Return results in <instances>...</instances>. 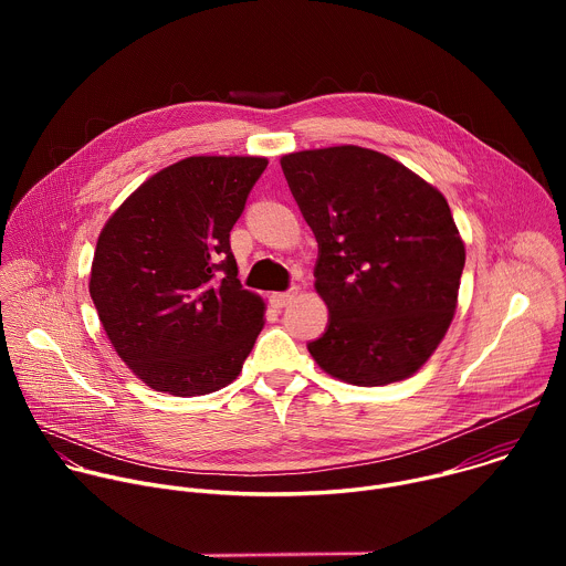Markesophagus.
<instances>
[{
  "label": "esophagus",
  "instance_id": "esophagus-1",
  "mask_svg": "<svg viewBox=\"0 0 566 566\" xmlns=\"http://www.w3.org/2000/svg\"><path fill=\"white\" fill-rule=\"evenodd\" d=\"M295 295H297V289L293 286L291 291H284V293H273L271 295V304L275 306V308H284L286 304H291L293 300H295Z\"/></svg>",
  "mask_w": 566,
  "mask_h": 566
}]
</instances>
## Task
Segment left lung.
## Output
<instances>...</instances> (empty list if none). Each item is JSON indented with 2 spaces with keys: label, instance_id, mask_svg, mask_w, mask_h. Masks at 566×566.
I'll return each mask as SVG.
<instances>
[{
  "label": "left lung",
  "instance_id": "8db88e82",
  "mask_svg": "<svg viewBox=\"0 0 566 566\" xmlns=\"http://www.w3.org/2000/svg\"><path fill=\"white\" fill-rule=\"evenodd\" d=\"M317 241L315 291L329 325L308 343L338 380L376 387L419 371L443 340L465 249L446 197L398 160L358 145L282 156Z\"/></svg>",
  "mask_w": 566,
  "mask_h": 566
}]
</instances>
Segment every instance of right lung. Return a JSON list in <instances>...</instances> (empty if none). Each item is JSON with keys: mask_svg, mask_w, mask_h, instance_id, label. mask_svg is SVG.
Masks as SVG:
<instances>
[{"mask_svg": "<svg viewBox=\"0 0 566 566\" xmlns=\"http://www.w3.org/2000/svg\"><path fill=\"white\" fill-rule=\"evenodd\" d=\"M266 166L262 156L184 158L105 223L90 293L116 354L151 389L210 394L249 358L264 300L237 280L230 230Z\"/></svg>", "mask_w": 566, "mask_h": 566, "instance_id": "1", "label": "right lung"}]
</instances>
